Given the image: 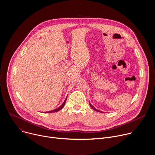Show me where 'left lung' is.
<instances>
[{
	"mask_svg": "<svg viewBox=\"0 0 155 155\" xmlns=\"http://www.w3.org/2000/svg\"><path fill=\"white\" fill-rule=\"evenodd\" d=\"M90 106H91V107H92V108H93V109L94 110H95L96 111H97V112H102L101 111H100V110H97V109H95V108H94V107H93V106H92V105H91V104H90Z\"/></svg>",
	"mask_w": 155,
	"mask_h": 155,
	"instance_id": "1",
	"label": "left lung"
}]
</instances>
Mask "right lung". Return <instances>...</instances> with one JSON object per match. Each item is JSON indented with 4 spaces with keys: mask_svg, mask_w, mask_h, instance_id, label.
I'll use <instances>...</instances> for the list:
<instances>
[{
    "mask_svg": "<svg viewBox=\"0 0 155 155\" xmlns=\"http://www.w3.org/2000/svg\"><path fill=\"white\" fill-rule=\"evenodd\" d=\"M66 100H67V97H66V99L65 100V101H64V103H62V104L60 106V107H59L58 108H57V109H54V110H51V111H49V112H58V110H61V109H62L63 108V107L64 106V105H65V102H66Z\"/></svg>",
    "mask_w": 155,
    "mask_h": 155,
    "instance_id": "obj_1",
    "label": "right lung"
}]
</instances>
